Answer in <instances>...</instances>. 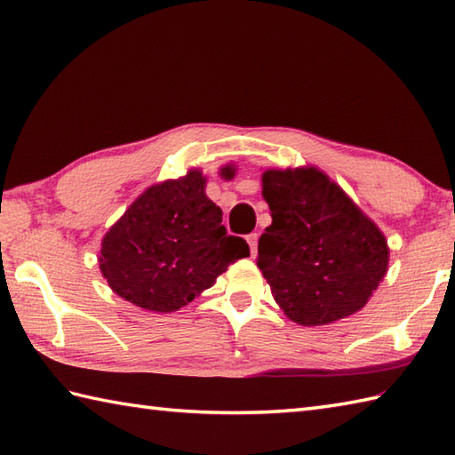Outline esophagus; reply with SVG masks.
Instances as JSON below:
<instances>
[{
  "mask_svg": "<svg viewBox=\"0 0 455 455\" xmlns=\"http://www.w3.org/2000/svg\"><path fill=\"white\" fill-rule=\"evenodd\" d=\"M246 243H248V246H250V252H252V256H254L256 250H258V235H256V233L248 235V236H246Z\"/></svg>",
  "mask_w": 455,
  "mask_h": 455,
  "instance_id": "obj_1",
  "label": "esophagus"
}]
</instances>
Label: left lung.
<instances>
[{
  "instance_id": "left-lung-1",
  "label": "left lung",
  "mask_w": 455,
  "mask_h": 455,
  "mask_svg": "<svg viewBox=\"0 0 455 455\" xmlns=\"http://www.w3.org/2000/svg\"><path fill=\"white\" fill-rule=\"evenodd\" d=\"M272 225L256 264L277 305L303 326L354 315L387 274V240L352 199L315 168L267 170Z\"/></svg>"
}]
</instances>
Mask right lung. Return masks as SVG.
<instances>
[{
	"instance_id": "add662e5",
	"label": "right lung",
	"mask_w": 455,
	"mask_h": 455,
	"mask_svg": "<svg viewBox=\"0 0 455 455\" xmlns=\"http://www.w3.org/2000/svg\"><path fill=\"white\" fill-rule=\"evenodd\" d=\"M220 176L230 180L227 166ZM250 256L244 238L227 235L222 211L205 196V178L152 186L124 211L101 243L100 267L115 293L148 311L172 313Z\"/></svg>"
}]
</instances>
